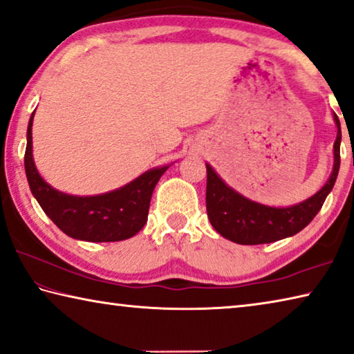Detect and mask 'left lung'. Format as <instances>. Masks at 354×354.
I'll return each instance as SVG.
<instances>
[{
  "instance_id": "1",
  "label": "left lung",
  "mask_w": 354,
  "mask_h": 354,
  "mask_svg": "<svg viewBox=\"0 0 354 354\" xmlns=\"http://www.w3.org/2000/svg\"><path fill=\"white\" fill-rule=\"evenodd\" d=\"M337 138L334 167L324 187L312 198L292 207H268L245 198L225 185L210 165L207 166V215L219 235L239 245H263L298 234L320 212L337 178L340 167V120L334 114Z\"/></svg>"
}]
</instances>
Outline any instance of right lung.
I'll return each instance as SVG.
<instances>
[{
  "mask_svg": "<svg viewBox=\"0 0 354 354\" xmlns=\"http://www.w3.org/2000/svg\"><path fill=\"white\" fill-rule=\"evenodd\" d=\"M32 119L26 131L25 171L31 193L51 221L72 239L103 243L131 239L147 223L155 185L169 166L153 167L122 188L97 196H72L50 187L32 158Z\"/></svg>",
  "mask_w": 354,
  "mask_h": 354,
  "instance_id": "obj_1",
  "label": "right lung"
}]
</instances>
